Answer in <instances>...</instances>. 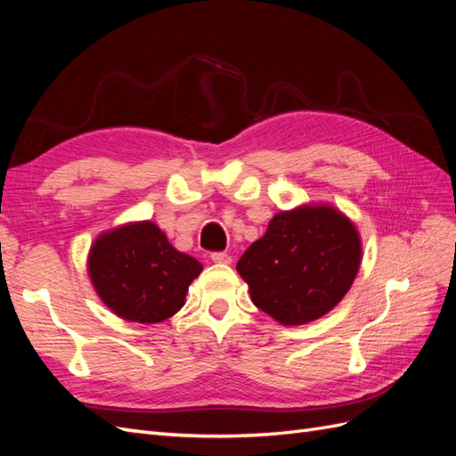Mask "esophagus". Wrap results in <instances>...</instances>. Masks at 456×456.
Here are the masks:
<instances>
[{
  "label": "esophagus",
  "mask_w": 456,
  "mask_h": 456,
  "mask_svg": "<svg viewBox=\"0 0 456 456\" xmlns=\"http://www.w3.org/2000/svg\"><path fill=\"white\" fill-rule=\"evenodd\" d=\"M211 258H213V262H216V265H230L232 262V256L226 253H213Z\"/></svg>",
  "instance_id": "esophagus-1"
}]
</instances>
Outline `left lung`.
Instances as JSON below:
<instances>
[{
    "label": "left lung",
    "instance_id": "1",
    "mask_svg": "<svg viewBox=\"0 0 456 456\" xmlns=\"http://www.w3.org/2000/svg\"><path fill=\"white\" fill-rule=\"evenodd\" d=\"M362 251L360 232L346 215L329 203H305L275 213L236 268L253 305L295 327L338 305L360 270Z\"/></svg>",
    "mask_w": 456,
    "mask_h": 456
}]
</instances>
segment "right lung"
Masks as SVG:
<instances>
[{"mask_svg": "<svg viewBox=\"0 0 456 456\" xmlns=\"http://www.w3.org/2000/svg\"><path fill=\"white\" fill-rule=\"evenodd\" d=\"M203 266L176 251L151 220L102 232L87 255V273L108 310L134 323H161L184 306Z\"/></svg>", "mask_w": 456, "mask_h": 456, "instance_id": "obj_1", "label": "right lung"}]
</instances>
